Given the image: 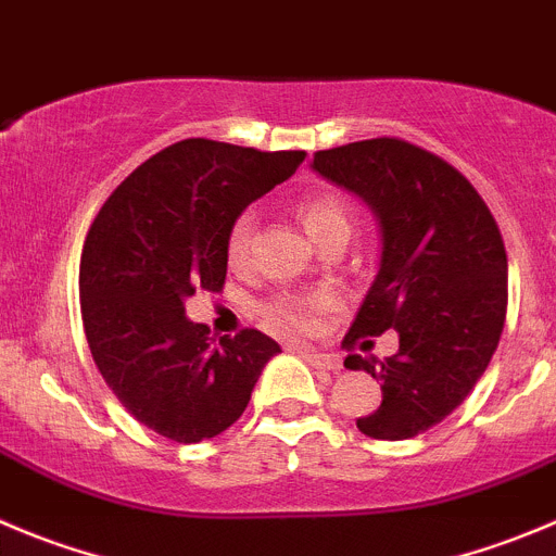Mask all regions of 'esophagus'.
I'll return each instance as SVG.
<instances>
[{
	"mask_svg": "<svg viewBox=\"0 0 556 556\" xmlns=\"http://www.w3.org/2000/svg\"><path fill=\"white\" fill-rule=\"evenodd\" d=\"M302 356H304V359H307L313 367H320V370L337 372V370H340V367H342L340 356H334V354H320V351H302Z\"/></svg>",
	"mask_w": 556,
	"mask_h": 556,
	"instance_id": "1",
	"label": "esophagus"
}]
</instances>
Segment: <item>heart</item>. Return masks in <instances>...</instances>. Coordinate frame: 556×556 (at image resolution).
I'll list each match as a JSON object with an SVG mask.
<instances>
[{
	"label": "heart",
	"instance_id": "1",
	"mask_svg": "<svg viewBox=\"0 0 556 556\" xmlns=\"http://www.w3.org/2000/svg\"><path fill=\"white\" fill-rule=\"evenodd\" d=\"M295 216L313 238L315 247H324L326 241L345 238L349 241L351 227H354V211L351 202L337 191H320V194L304 197L295 205ZM254 216L252 211H243L232 219L225 238V257L232 268H243L249 263V249H252ZM326 307V299L320 295H279L261 307V320L266 329L277 334H307L315 326V315Z\"/></svg>",
	"mask_w": 556,
	"mask_h": 556
}]
</instances>
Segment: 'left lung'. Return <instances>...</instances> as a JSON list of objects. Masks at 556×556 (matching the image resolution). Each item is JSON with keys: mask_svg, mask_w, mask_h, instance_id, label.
<instances>
[{"mask_svg": "<svg viewBox=\"0 0 556 556\" xmlns=\"http://www.w3.org/2000/svg\"><path fill=\"white\" fill-rule=\"evenodd\" d=\"M313 169L362 197L381 230V261L345 345L395 329L401 349L345 356L381 378V406L356 419L401 442L442 422L489 367L507 313V254L475 186L439 155L395 137L318 150Z\"/></svg>", "mask_w": 556, "mask_h": 556, "instance_id": "8db88e82", "label": "left lung"}]
</instances>
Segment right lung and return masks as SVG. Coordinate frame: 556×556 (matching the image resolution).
<instances>
[{
  "instance_id": "1",
  "label": "right lung",
  "mask_w": 556,
  "mask_h": 556,
  "mask_svg": "<svg viewBox=\"0 0 556 556\" xmlns=\"http://www.w3.org/2000/svg\"><path fill=\"white\" fill-rule=\"evenodd\" d=\"M304 155L184 139L134 169L87 232L79 299L90 354L126 412L164 439L194 444L230 428L279 354L257 329L216 345L186 318V299L222 290L232 219Z\"/></svg>"
}]
</instances>
